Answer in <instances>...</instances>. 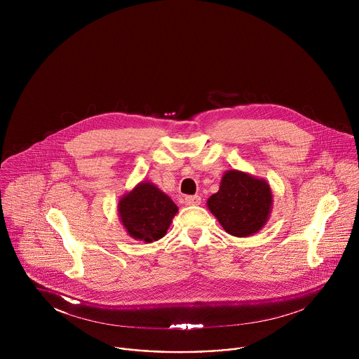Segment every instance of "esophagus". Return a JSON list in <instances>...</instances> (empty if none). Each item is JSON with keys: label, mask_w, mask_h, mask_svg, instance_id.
Segmentation results:
<instances>
[{"label": "esophagus", "mask_w": 359, "mask_h": 359, "mask_svg": "<svg viewBox=\"0 0 359 359\" xmlns=\"http://www.w3.org/2000/svg\"><path fill=\"white\" fill-rule=\"evenodd\" d=\"M201 203V197L200 196H186L184 197V204L187 206H197V204Z\"/></svg>", "instance_id": "esophagus-1"}]
</instances>
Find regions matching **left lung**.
Returning a JSON list of instances; mask_svg holds the SVG:
<instances>
[{
	"mask_svg": "<svg viewBox=\"0 0 359 359\" xmlns=\"http://www.w3.org/2000/svg\"><path fill=\"white\" fill-rule=\"evenodd\" d=\"M208 208L231 236L248 237L259 233L270 219L273 191L267 180L241 170H227Z\"/></svg>",
	"mask_w": 359,
	"mask_h": 359,
	"instance_id": "1",
	"label": "left lung"
}]
</instances>
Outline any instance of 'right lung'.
<instances>
[{
    "label": "right lung",
    "mask_w": 359,
    "mask_h": 359,
    "mask_svg": "<svg viewBox=\"0 0 359 359\" xmlns=\"http://www.w3.org/2000/svg\"><path fill=\"white\" fill-rule=\"evenodd\" d=\"M179 212L173 200L150 182L137 183L118 203V213L126 233L139 241H158L168 233Z\"/></svg>",
    "instance_id": "add662e5"
}]
</instances>
